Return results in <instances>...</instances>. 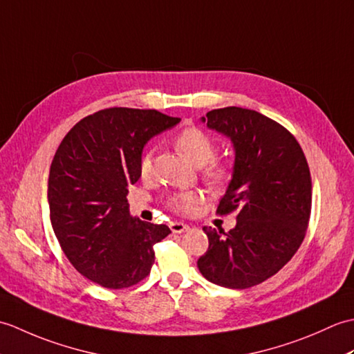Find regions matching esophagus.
I'll return each mask as SVG.
<instances>
[{
	"mask_svg": "<svg viewBox=\"0 0 354 354\" xmlns=\"http://www.w3.org/2000/svg\"><path fill=\"white\" fill-rule=\"evenodd\" d=\"M169 227L173 232H176V234H181V232H185V231L190 230L189 225H185L183 222H170Z\"/></svg>",
	"mask_w": 354,
	"mask_h": 354,
	"instance_id": "34e87169",
	"label": "esophagus"
}]
</instances>
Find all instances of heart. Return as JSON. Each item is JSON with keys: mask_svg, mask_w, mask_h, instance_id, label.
<instances>
[{"mask_svg": "<svg viewBox=\"0 0 354 354\" xmlns=\"http://www.w3.org/2000/svg\"><path fill=\"white\" fill-rule=\"evenodd\" d=\"M176 147L189 158L194 165H204V178L208 184L214 187H222L230 181L232 175L231 164L222 160H214L217 146L216 141L199 127H185L176 137ZM152 150H147L141 155L138 170L141 178H149L152 173ZM199 202L196 193H179L167 198V204L173 212L181 214L193 213L194 207Z\"/></svg>", "mask_w": 354, "mask_h": 354, "instance_id": "b5f03b06", "label": "heart"}]
</instances>
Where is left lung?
Instances as JSON below:
<instances>
[{"mask_svg":"<svg viewBox=\"0 0 354 354\" xmlns=\"http://www.w3.org/2000/svg\"><path fill=\"white\" fill-rule=\"evenodd\" d=\"M202 120L234 145V171L216 213H237V225L228 232L204 227L209 245L198 268L214 284L248 289L275 275L303 243L312 209L309 164L297 138L257 111L228 106Z\"/></svg>","mask_w":354,"mask_h":354,"instance_id":"1","label":"left lung"}]
</instances>
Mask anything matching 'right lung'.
Masks as SVG:
<instances>
[{
    "label": "right lung",
    "instance_id": "1",
    "mask_svg": "<svg viewBox=\"0 0 354 354\" xmlns=\"http://www.w3.org/2000/svg\"><path fill=\"white\" fill-rule=\"evenodd\" d=\"M181 118L155 109L108 108L71 127L53 158L50 219L64 254L106 289H124L150 274L153 245L167 225L133 219L127 187L140 178L142 147Z\"/></svg>",
    "mask_w": 354,
    "mask_h": 354
}]
</instances>
